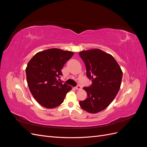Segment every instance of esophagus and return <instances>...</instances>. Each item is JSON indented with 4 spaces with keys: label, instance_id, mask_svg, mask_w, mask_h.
Returning <instances> with one entry per match:
<instances>
[{
    "label": "esophagus",
    "instance_id": "1",
    "mask_svg": "<svg viewBox=\"0 0 147 147\" xmlns=\"http://www.w3.org/2000/svg\"><path fill=\"white\" fill-rule=\"evenodd\" d=\"M75 89H76V90H81L82 89V87H81V86L80 85V84H78V85L75 88Z\"/></svg>",
    "mask_w": 147,
    "mask_h": 147
}]
</instances>
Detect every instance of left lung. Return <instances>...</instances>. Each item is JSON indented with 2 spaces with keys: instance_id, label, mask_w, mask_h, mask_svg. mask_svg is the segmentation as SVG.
Here are the masks:
<instances>
[{
  "instance_id": "1",
  "label": "left lung",
  "mask_w": 147,
  "mask_h": 147,
  "mask_svg": "<svg viewBox=\"0 0 147 147\" xmlns=\"http://www.w3.org/2000/svg\"><path fill=\"white\" fill-rule=\"evenodd\" d=\"M85 64L86 76L92 82L84 87L88 97L80 101L84 110L91 113L101 112L110 104L121 86L123 72L114 57L99 49L79 53Z\"/></svg>"
}]
</instances>
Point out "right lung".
I'll return each instance as SVG.
<instances>
[{"instance_id": "1", "label": "right lung", "mask_w": 147, "mask_h": 147, "mask_svg": "<svg viewBox=\"0 0 147 147\" xmlns=\"http://www.w3.org/2000/svg\"><path fill=\"white\" fill-rule=\"evenodd\" d=\"M74 54L57 48L48 49L37 53L28 63L26 73L29 88L44 107L53 109L61 105L72 89L59 80L64 65Z\"/></svg>"}]
</instances>
